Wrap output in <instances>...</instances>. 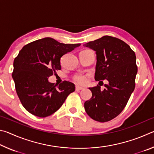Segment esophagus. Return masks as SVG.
Here are the masks:
<instances>
[{
    "label": "esophagus",
    "mask_w": 154,
    "mask_h": 154,
    "mask_svg": "<svg viewBox=\"0 0 154 154\" xmlns=\"http://www.w3.org/2000/svg\"><path fill=\"white\" fill-rule=\"evenodd\" d=\"M83 90V88L79 87V86L75 87V90H76V91H79V90Z\"/></svg>",
    "instance_id": "34e87169"
}]
</instances>
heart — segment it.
Segmentation results:
<instances>
[{
  "instance_id": "b5f03b06",
  "label": "heart",
  "mask_w": 154,
  "mask_h": 154,
  "mask_svg": "<svg viewBox=\"0 0 154 154\" xmlns=\"http://www.w3.org/2000/svg\"><path fill=\"white\" fill-rule=\"evenodd\" d=\"M73 80L75 83L79 85H85L88 82V76L83 75H76L73 77Z\"/></svg>"
}]
</instances>
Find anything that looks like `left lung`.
I'll return each instance as SVG.
<instances>
[{
	"instance_id": "8db88e82",
	"label": "left lung",
	"mask_w": 154,
	"mask_h": 154,
	"mask_svg": "<svg viewBox=\"0 0 154 154\" xmlns=\"http://www.w3.org/2000/svg\"><path fill=\"white\" fill-rule=\"evenodd\" d=\"M84 46L96 51L95 80L109 82L103 90L98 85L90 88L92 96L85 102V110L94 120L109 122L124 110L134 90L136 55L127 43L111 36H104Z\"/></svg>"
}]
</instances>
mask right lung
<instances>
[{
  "instance_id": "obj_1",
  "label": "right lung",
  "mask_w": 154,
  "mask_h": 154,
  "mask_svg": "<svg viewBox=\"0 0 154 154\" xmlns=\"http://www.w3.org/2000/svg\"><path fill=\"white\" fill-rule=\"evenodd\" d=\"M80 45L44 38L23 47L14 60L12 77L26 110L45 118L61 107L67 96L75 91V85L67 81L54 85L48 82V77L61 69V57Z\"/></svg>"
}]
</instances>
